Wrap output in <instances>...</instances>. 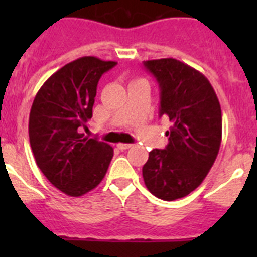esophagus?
Instances as JSON below:
<instances>
[{
  "instance_id": "esophagus-1",
  "label": "esophagus",
  "mask_w": 257,
  "mask_h": 257,
  "mask_svg": "<svg viewBox=\"0 0 257 257\" xmlns=\"http://www.w3.org/2000/svg\"><path fill=\"white\" fill-rule=\"evenodd\" d=\"M133 145L131 144H123V143H119V144H117V148L121 149V151H126V149L131 148Z\"/></svg>"
}]
</instances>
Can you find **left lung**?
<instances>
[{"mask_svg":"<svg viewBox=\"0 0 257 257\" xmlns=\"http://www.w3.org/2000/svg\"><path fill=\"white\" fill-rule=\"evenodd\" d=\"M161 90L160 115L172 126L165 149H153L143 166L149 192L163 201L183 198L207 176L221 144V108L210 81L172 58L144 61Z\"/></svg>","mask_w":257,"mask_h":257,"instance_id":"8db88e82","label":"left lung"}]
</instances>
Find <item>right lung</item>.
Wrapping results in <instances>:
<instances>
[{"instance_id":"add662e5","label":"right lung","mask_w":257,"mask_h":257,"mask_svg":"<svg viewBox=\"0 0 257 257\" xmlns=\"http://www.w3.org/2000/svg\"><path fill=\"white\" fill-rule=\"evenodd\" d=\"M115 61L83 56L52 74L38 90L29 113V142L47 180L70 197H81L103 180L113 148L81 134L92 117L97 82Z\"/></svg>"}]
</instances>
